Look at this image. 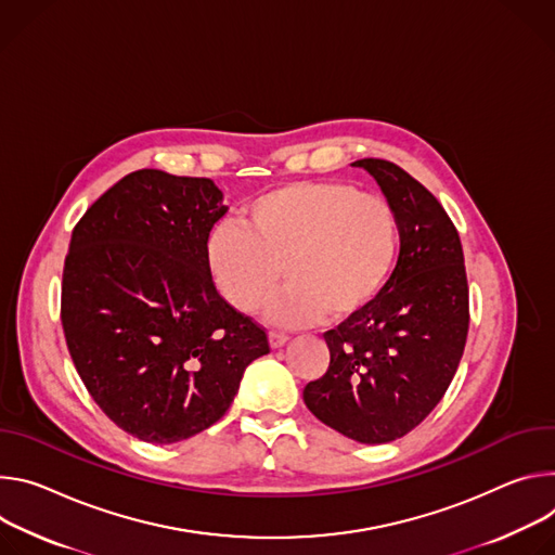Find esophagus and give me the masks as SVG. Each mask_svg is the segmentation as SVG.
<instances>
[{
	"instance_id": "obj_1",
	"label": "esophagus",
	"mask_w": 555,
	"mask_h": 555,
	"mask_svg": "<svg viewBox=\"0 0 555 555\" xmlns=\"http://www.w3.org/2000/svg\"><path fill=\"white\" fill-rule=\"evenodd\" d=\"M288 341V337L284 333H269V344L271 348H282Z\"/></svg>"
}]
</instances>
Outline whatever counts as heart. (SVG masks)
Segmentation results:
<instances>
[{"label": "heart", "mask_w": 555, "mask_h": 555, "mask_svg": "<svg viewBox=\"0 0 555 555\" xmlns=\"http://www.w3.org/2000/svg\"><path fill=\"white\" fill-rule=\"evenodd\" d=\"M242 227L218 222L205 240L207 273L237 313L271 304L280 326L344 324L388 284L401 251L397 209L377 194L339 180H299L242 207Z\"/></svg>", "instance_id": "b5f03b06"}]
</instances>
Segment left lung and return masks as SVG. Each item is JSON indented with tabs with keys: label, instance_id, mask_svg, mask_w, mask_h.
Returning <instances> with one entry per match:
<instances>
[{
	"label": "left lung",
	"instance_id": "1",
	"mask_svg": "<svg viewBox=\"0 0 555 555\" xmlns=\"http://www.w3.org/2000/svg\"><path fill=\"white\" fill-rule=\"evenodd\" d=\"M365 169L397 209V267L359 315L324 333L331 363L304 403L339 435L379 446L405 437L443 399L463 357L469 291L456 227L418 180L382 158Z\"/></svg>",
	"mask_w": 555,
	"mask_h": 555
}]
</instances>
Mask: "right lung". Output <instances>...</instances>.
Instances as JSON below:
<instances>
[{"mask_svg":"<svg viewBox=\"0 0 555 555\" xmlns=\"http://www.w3.org/2000/svg\"><path fill=\"white\" fill-rule=\"evenodd\" d=\"M209 178L139 169L77 222L61 284V324L96 405L145 443L214 425L267 333L216 291L205 240L227 214Z\"/></svg>","mask_w":555,"mask_h":555,"instance_id":"obj_1","label":"right lung"}]
</instances>
